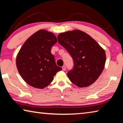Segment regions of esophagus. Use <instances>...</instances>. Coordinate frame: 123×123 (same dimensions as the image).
<instances>
[{
  "mask_svg": "<svg viewBox=\"0 0 123 123\" xmlns=\"http://www.w3.org/2000/svg\"><path fill=\"white\" fill-rule=\"evenodd\" d=\"M66 67L65 66H63V67H62V70H66Z\"/></svg>",
  "mask_w": 123,
  "mask_h": 123,
  "instance_id": "34e87169",
  "label": "esophagus"
}]
</instances>
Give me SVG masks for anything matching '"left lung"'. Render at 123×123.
<instances>
[{
    "instance_id": "obj_1",
    "label": "left lung",
    "mask_w": 123,
    "mask_h": 123,
    "mask_svg": "<svg viewBox=\"0 0 123 123\" xmlns=\"http://www.w3.org/2000/svg\"><path fill=\"white\" fill-rule=\"evenodd\" d=\"M57 40L73 60V68L67 73L70 81L79 87L93 84L105 67L104 50L89 35L79 30L61 33Z\"/></svg>"
}]
</instances>
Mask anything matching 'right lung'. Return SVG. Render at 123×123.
Wrapping results in <instances>:
<instances>
[{"label":"right lung","instance_id":"obj_1","mask_svg":"<svg viewBox=\"0 0 123 123\" xmlns=\"http://www.w3.org/2000/svg\"><path fill=\"white\" fill-rule=\"evenodd\" d=\"M56 42V37L53 33L40 30L24 43L17 56L16 66L27 84L35 88H43L62 70L51 53V47Z\"/></svg>","mask_w":123,"mask_h":123}]
</instances>
